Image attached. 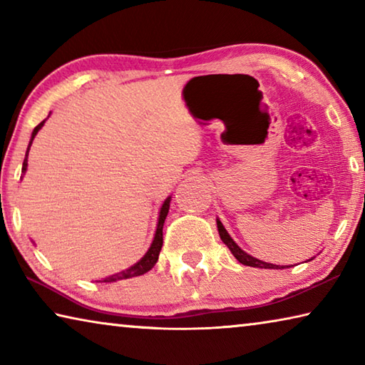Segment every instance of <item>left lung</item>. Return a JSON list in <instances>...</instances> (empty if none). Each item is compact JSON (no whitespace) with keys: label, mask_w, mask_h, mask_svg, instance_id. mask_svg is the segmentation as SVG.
<instances>
[{"label":"left lung","mask_w":365,"mask_h":365,"mask_svg":"<svg viewBox=\"0 0 365 365\" xmlns=\"http://www.w3.org/2000/svg\"><path fill=\"white\" fill-rule=\"evenodd\" d=\"M217 228H219V235H220V240L224 242L228 250L232 251V255L238 259L240 262L245 264V265H250V267H261V269H285V265H275V264H269V262H264V261H259V259L250 256L248 252H245L240 246L233 242L230 235H228V232L225 230V227L222 225V222L217 219ZM287 267H289V265H287Z\"/></svg>","instance_id":"obj_1"}]
</instances>
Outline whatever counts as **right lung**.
<instances>
[{
	"label": "right lung",
	"instance_id": "obj_1",
	"mask_svg": "<svg viewBox=\"0 0 365 365\" xmlns=\"http://www.w3.org/2000/svg\"><path fill=\"white\" fill-rule=\"evenodd\" d=\"M46 120V119H45ZM45 120L40 122L38 125L34 128L32 132V138H30V143L27 148V153H26V159H24V164H22V172L27 170V156H29V150H30V145H32V141L35 138V135L38 133L40 128L43 127V123ZM169 206H170V197L164 201L163 207H160V212H159V220H158V228H156V233H154V240L150 246V250L146 251V255L140 259L137 264H133L132 267H128L127 270H122L119 274L115 275H110L106 277V279H103L100 282H115V280H122V279H132V277H138V275H143L146 274L148 270H151L154 267V264L158 262V257H159V252L160 248H163V227H164V220L168 217V212H169Z\"/></svg>",
	"mask_w": 365,
	"mask_h": 365
}]
</instances>
